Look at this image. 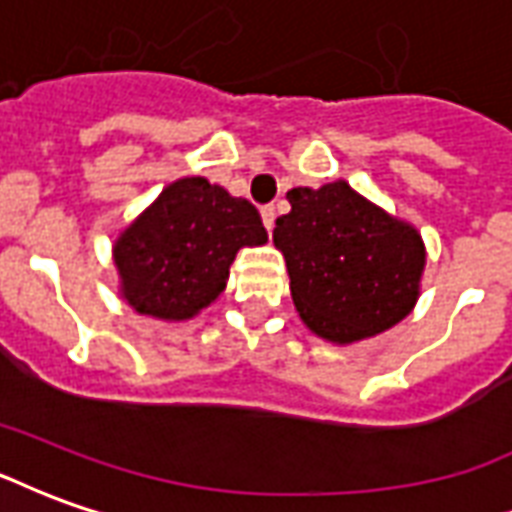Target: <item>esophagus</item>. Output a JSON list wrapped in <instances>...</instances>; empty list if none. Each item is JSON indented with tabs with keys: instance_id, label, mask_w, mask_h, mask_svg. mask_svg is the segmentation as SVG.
Instances as JSON below:
<instances>
[{
	"instance_id": "1",
	"label": "esophagus",
	"mask_w": 512,
	"mask_h": 512,
	"mask_svg": "<svg viewBox=\"0 0 512 512\" xmlns=\"http://www.w3.org/2000/svg\"><path fill=\"white\" fill-rule=\"evenodd\" d=\"M260 216H263V224H266V230H271V227H274V219H277V211H274V205H266V208L260 211Z\"/></svg>"
}]
</instances>
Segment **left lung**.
<instances>
[{
  "label": "left lung",
  "instance_id": "obj_1",
  "mask_svg": "<svg viewBox=\"0 0 512 512\" xmlns=\"http://www.w3.org/2000/svg\"><path fill=\"white\" fill-rule=\"evenodd\" d=\"M274 227L290 296L310 332L351 345L392 329L414 310L425 241L414 224L362 197L345 180L288 191Z\"/></svg>",
  "mask_w": 512,
  "mask_h": 512
}]
</instances>
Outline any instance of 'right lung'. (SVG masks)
<instances>
[{"label": "right lung", "instance_id": "obj_1", "mask_svg": "<svg viewBox=\"0 0 512 512\" xmlns=\"http://www.w3.org/2000/svg\"><path fill=\"white\" fill-rule=\"evenodd\" d=\"M266 241L249 200L200 175L172 180L112 244L120 296L139 315L189 321L227 288L235 255Z\"/></svg>", "mask_w": 512, "mask_h": 512}]
</instances>
